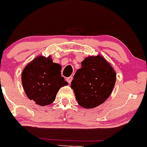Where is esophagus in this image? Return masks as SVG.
Wrapping results in <instances>:
<instances>
[{"label": "esophagus", "instance_id": "esophagus-1", "mask_svg": "<svg viewBox=\"0 0 147 147\" xmlns=\"http://www.w3.org/2000/svg\"><path fill=\"white\" fill-rule=\"evenodd\" d=\"M66 80H67V82H68L69 84H70L71 82H72V77H67V78H66Z\"/></svg>", "mask_w": 147, "mask_h": 147}]
</instances>
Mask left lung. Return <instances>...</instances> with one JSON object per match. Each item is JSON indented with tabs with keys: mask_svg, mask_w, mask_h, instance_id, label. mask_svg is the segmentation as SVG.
Here are the masks:
<instances>
[{
	"mask_svg": "<svg viewBox=\"0 0 147 147\" xmlns=\"http://www.w3.org/2000/svg\"><path fill=\"white\" fill-rule=\"evenodd\" d=\"M116 82V72L101 56H89L82 62L71 82L78 104L89 109L98 107L110 96Z\"/></svg>",
	"mask_w": 147,
	"mask_h": 147,
	"instance_id": "1",
	"label": "left lung"
}]
</instances>
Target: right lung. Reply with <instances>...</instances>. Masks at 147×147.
<instances>
[{"instance_id": "obj_1", "label": "right lung", "mask_w": 147, "mask_h": 147, "mask_svg": "<svg viewBox=\"0 0 147 147\" xmlns=\"http://www.w3.org/2000/svg\"><path fill=\"white\" fill-rule=\"evenodd\" d=\"M61 66L49 56H38L26 66L22 81L27 97L40 106L51 104L61 87L67 85L61 77Z\"/></svg>"}]
</instances>
